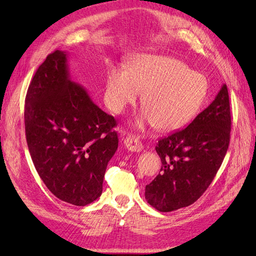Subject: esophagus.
I'll return each instance as SVG.
<instances>
[{
  "mask_svg": "<svg viewBox=\"0 0 256 256\" xmlns=\"http://www.w3.org/2000/svg\"><path fill=\"white\" fill-rule=\"evenodd\" d=\"M124 145L125 148L131 152H140L143 148V144L140 143V138L134 136V135H130V136L125 138Z\"/></svg>",
  "mask_w": 256,
  "mask_h": 256,
  "instance_id": "1",
  "label": "esophagus"
}]
</instances>
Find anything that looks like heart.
<instances>
[{
	"instance_id": "obj_1",
	"label": "heart",
	"mask_w": 256,
	"mask_h": 256,
	"mask_svg": "<svg viewBox=\"0 0 256 256\" xmlns=\"http://www.w3.org/2000/svg\"><path fill=\"white\" fill-rule=\"evenodd\" d=\"M208 91L204 76L184 62L164 56L135 58L128 72L110 67L106 79V102L114 113H122L142 94L144 113L138 126L153 123L160 131L184 126L194 118Z\"/></svg>"
}]
</instances>
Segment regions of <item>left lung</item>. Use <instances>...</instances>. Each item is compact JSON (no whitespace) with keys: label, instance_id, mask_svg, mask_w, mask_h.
Here are the masks:
<instances>
[{"label":"left lung","instance_id":"8db88e82","mask_svg":"<svg viewBox=\"0 0 256 256\" xmlns=\"http://www.w3.org/2000/svg\"><path fill=\"white\" fill-rule=\"evenodd\" d=\"M229 92L222 86L211 104L187 128L160 138L158 175L145 187V199L160 212L192 204L210 184L224 160L230 143Z\"/></svg>","mask_w":256,"mask_h":256}]
</instances>
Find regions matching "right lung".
<instances>
[{
	"label": "right lung",
	"mask_w": 256,
	"mask_h": 256,
	"mask_svg": "<svg viewBox=\"0 0 256 256\" xmlns=\"http://www.w3.org/2000/svg\"><path fill=\"white\" fill-rule=\"evenodd\" d=\"M27 146L38 175L57 198L86 206L100 197L118 145L116 121L70 79L67 54H50L25 99Z\"/></svg>",
	"instance_id": "right-lung-1"
}]
</instances>
